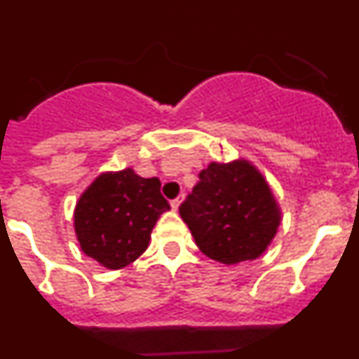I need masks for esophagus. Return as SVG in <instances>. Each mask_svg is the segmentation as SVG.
I'll return each instance as SVG.
<instances>
[{
  "instance_id": "obj_1",
  "label": "esophagus",
  "mask_w": 359,
  "mask_h": 359,
  "mask_svg": "<svg viewBox=\"0 0 359 359\" xmlns=\"http://www.w3.org/2000/svg\"><path fill=\"white\" fill-rule=\"evenodd\" d=\"M180 205H182V198H176L170 201V207H172L174 210H177V208H180Z\"/></svg>"
}]
</instances>
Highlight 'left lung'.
<instances>
[{"instance_id": "left-lung-1", "label": "left lung", "mask_w": 359, "mask_h": 359, "mask_svg": "<svg viewBox=\"0 0 359 359\" xmlns=\"http://www.w3.org/2000/svg\"><path fill=\"white\" fill-rule=\"evenodd\" d=\"M203 253L223 264L261 257L277 233L280 212L262 174L246 160L210 163L180 205Z\"/></svg>"}]
</instances>
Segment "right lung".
Wrapping results in <instances>:
<instances>
[{"label": "right lung", "instance_id": "right-lung-1", "mask_svg": "<svg viewBox=\"0 0 359 359\" xmlns=\"http://www.w3.org/2000/svg\"><path fill=\"white\" fill-rule=\"evenodd\" d=\"M158 177L133 169L106 172L88 187L75 207L82 252L107 269L131 264L147 250L158 217L170 210Z\"/></svg>", "mask_w": 359, "mask_h": 359}]
</instances>
